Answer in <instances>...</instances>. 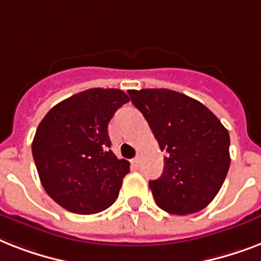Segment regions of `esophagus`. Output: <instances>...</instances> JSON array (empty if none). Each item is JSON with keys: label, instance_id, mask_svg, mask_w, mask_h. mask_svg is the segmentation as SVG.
Instances as JSON below:
<instances>
[{"label": "esophagus", "instance_id": "obj_1", "mask_svg": "<svg viewBox=\"0 0 261 261\" xmlns=\"http://www.w3.org/2000/svg\"><path fill=\"white\" fill-rule=\"evenodd\" d=\"M139 163H141V154H139V153H138V154L135 155L134 159L131 160V164H133L134 167H138Z\"/></svg>", "mask_w": 261, "mask_h": 261}]
</instances>
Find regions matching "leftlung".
I'll return each instance as SVG.
<instances>
[{"mask_svg":"<svg viewBox=\"0 0 261 261\" xmlns=\"http://www.w3.org/2000/svg\"><path fill=\"white\" fill-rule=\"evenodd\" d=\"M161 150L164 172L149 181L160 208L187 215L203 210L221 190L230 167V137L202 102L171 89L128 90Z\"/></svg>","mask_w":261,"mask_h":261,"instance_id":"8db88e82","label":"left lung"}]
</instances>
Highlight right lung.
<instances>
[{
  "instance_id": "obj_1",
  "label": "right lung",
  "mask_w": 261,
  "mask_h": 261,
  "mask_svg": "<svg viewBox=\"0 0 261 261\" xmlns=\"http://www.w3.org/2000/svg\"><path fill=\"white\" fill-rule=\"evenodd\" d=\"M130 98L119 89L84 90L58 102L39 123L32 155L53 200L75 214L114 204L130 163L111 151L108 123Z\"/></svg>"
}]
</instances>
